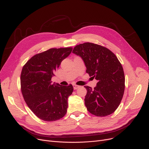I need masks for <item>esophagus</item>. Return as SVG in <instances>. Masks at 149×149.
Masks as SVG:
<instances>
[{
	"mask_svg": "<svg viewBox=\"0 0 149 149\" xmlns=\"http://www.w3.org/2000/svg\"><path fill=\"white\" fill-rule=\"evenodd\" d=\"M73 87H74V89L75 90V89H77L78 88H79L80 86H78V85H76V84H73Z\"/></svg>",
	"mask_w": 149,
	"mask_h": 149,
	"instance_id": "esophagus-1",
	"label": "esophagus"
}]
</instances>
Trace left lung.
<instances>
[{
  "instance_id": "left-lung-1",
  "label": "left lung",
  "mask_w": 149,
  "mask_h": 149,
  "mask_svg": "<svg viewBox=\"0 0 149 149\" xmlns=\"http://www.w3.org/2000/svg\"><path fill=\"white\" fill-rule=\"evenodd\" d=\"M72 52L82 58L86 72L98 81L94 89L84 86L88 111L97 116L113 113L121 103L125 88L124 73L118 59L105 47L89 42L77 45Z\"/></svg>"
}]
</instances>
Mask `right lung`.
Wrapping results in <instances>:
<instances>
[{
	"label": "right lung",
	"instance_id": "obj_1",
	"mask_svg": "<svg viewBox=\"0 0 149 149\" xmlns=\"http://www.w3.org/2000/svg\"><path fill=\"white\" fill-rule=\"evenodd\" d=\"M72 50L70 47L49 49L31 57L22 68L20 84L23 98L32 112L43 121H56L66 113L72 85L52 84L51 79Z\"/></svg>",
	"mask_w": 149,
	"mask_h": 149
}]
</instances>
